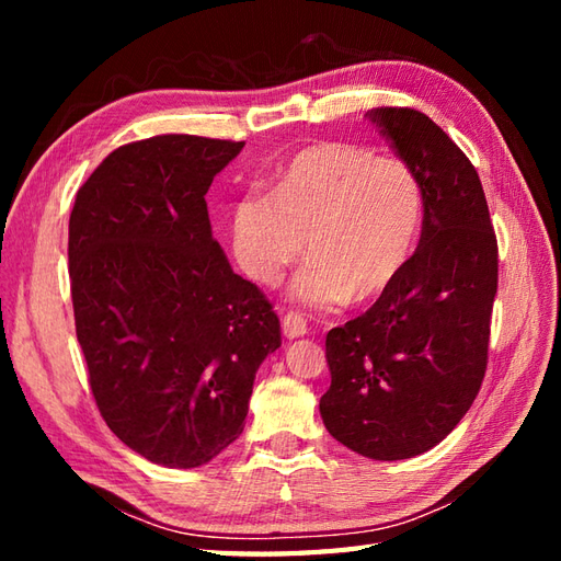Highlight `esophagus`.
Here are the masks:
<instances>
[{
    "instance_id": "obj_1",
    "label": "esophagus",
    "mask_w": 561,
    "mask_h": 561,
    "mask_svg": "<svg viewBox=\"0 0 561 561\" xmlns=\"http://www.w3.org/2000/svg\"><path fill=\"white\" fill-rule=\"evenodd\" d=\"M282 332H284V337H287V340L304 337L306 332H308L306 318H304L301 313H294V311H289L287 316L282 318Z\"/></svg>"
}]
</instances>
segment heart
Listing matches in <instances>:
<instances>
[{"label": "heart", "instance_id": "b5f03b06", "mask_svg": "<svg viewBox=\"0 0 561 561\" xmlns=\"http://www.w3.org/2000/svg\"><path fill=\"white\" fill-rule=\"evenodd\" d=\"M420 178L396 157L344 141L308 147L284 165L274 195L245 193L233 207V253L250 277L272 284L306 250L291 284L316 308L376 301L396 287L420 243Z\"/></svg>", "mask_w": 561, "mask_h": 561}]
</instances>
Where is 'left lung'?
<instances>
[{
  "label": "left lung",
  "mask_w": 561,
  "mask_h": 561,
  "mask_svg": "<svg viewBox=\"0 0 561 561\" xmlns=\"http://www.w3.org/2000/svg\"><path fill=\"white\" fill-rule=\"evenodd\" d=\"M368 117L420 178L422 238L396 287L328 332L320 416L362 456L404 460L440 444L478 398L499 248L480 175L456 141L414 108Z\"/></svg>",
  "instance_id": "1"
}]
</instances>
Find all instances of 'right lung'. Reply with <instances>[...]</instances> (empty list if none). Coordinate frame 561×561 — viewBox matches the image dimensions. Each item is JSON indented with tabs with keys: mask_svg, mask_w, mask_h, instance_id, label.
Here are the masks:
<instances>
[{
	"mask_svg": "<svg viewBox=\"0 0 561 561\" xmlns=\"http://www.w3.org/2000/svg\"><path fill=\"white\" fill-rule=\"evenodd\" d=\"M243 141L159 135L117 147L79 187L69 279L89 386L111 432L165 468L241 436L279 318L211 238L205 195Z\"/></svg>",
	"mask_w": 561,
	"mask_h": 561,
	"instance_id": "add662e5",
	"label": "right lung"
}]
</instances>
